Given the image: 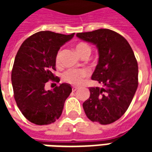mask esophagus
I'll use <instances>...</instances> for the list:
<instances>
[{"instance_id":"obj_1","label":"esophagus","mask_w":152,"mask_h":152,"mask_svg":"<svg viewBox=\"0 0 152 152\" xmlns=\"http://www.w3.org/2000/svg\"><path fill=\"white\" fill-rule=\"evenodd\" d=\"M79 89L78 87H76V86H72V91L73 92H75L76 90H77V89Z\"/></svg>"}]
</instances>
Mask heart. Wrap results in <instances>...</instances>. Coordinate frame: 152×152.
Instances as JSON below:
<instances>
[{"mask_svg": "<svg viewBox=\"0 0 152 152\" xmlns=\"http://www.w3.org/2000/svg\"><path fill=\"white\" fill-rule=\"evenodd\" d=\"M76 52L80 56L82 57L86 54H90L91 48L86 42H79L75 45ZM60 63V53H57L55 57V63L58 65ZM89 76V72L86 69H68L63 74V80L71 85L78 86L82 84L84 79Z\"/></svg>", "mask_w": 152, "mask_h": 152, "instance_id": "1", "label": "heart"}]
</instances>
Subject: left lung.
<instances>
[{
	"mask_svg": "<svg viewBox=\"0 0 152 152\" xmlns=\"http://www.w3.org/2000/svg\"><path fill=\"white\" fill-rule=\"evenodd\" d=\"M77 37L96 45L99 63L91 79L102 86L90 87L83 103L87 117L101 124H112L124 114L138 86V66L126 39L110 29L80 32Z\"/></svg>",
	"mask_w": 152,
	"mask_h": 152,
	"instance_id": "obj_1",
	"label": "left lung"
}]
</instances>
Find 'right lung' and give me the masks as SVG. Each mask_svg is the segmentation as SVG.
<instances>
[{
    "instance_id": "right-lung-1",
    "label": "right lung",
    "mask_w": 152,
    "mask_h": 152,
    "mask_svg": "<svg viewBox=\"0 0 152 152\" xmlns=\"http://www.w3.org/2000/svg\"><path fill=\"white\" fill-rule=\"evenodd\" d=\"M74 34L39 31L26 39L18 50L11 72L14 97L22 114L33 124H52L62 115L72 87L63 83L46 91L45 86L49 80L60 81L53 74L55 57Z\"/></svg>"
}]
</instances>
